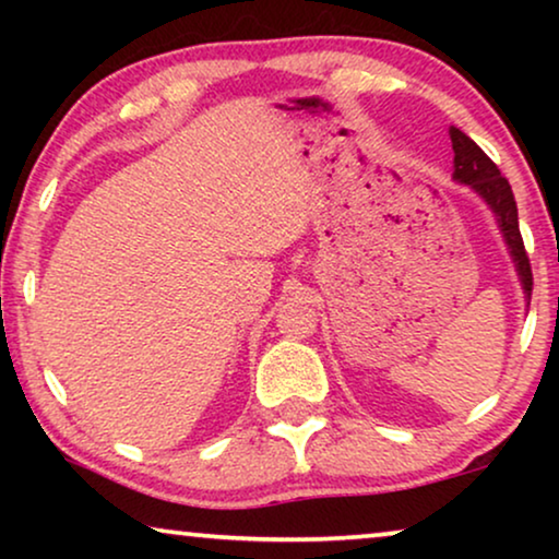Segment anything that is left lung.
<instances>
[{
	"instance_id": "obj_1",
	"label": "left lung",
	"mask_w": 559,
	"mask_h": 559,
	"mask_svg": "<svg viewBox=\"0 0 559 559\" xmlns=\"http://www.w3.org/2000/svg\"><path fill=\"white\" fill-rule=\"evenodd\" d=\"M450 142H453V152H455L453 178L457 182H463V186H471L476 190V193L488 203V209L493 211V216L499 221V228L503 234V241H507L511 259H514L516 264L526 300H532V266L524 249L522 231H519L516 201H514V193H511L509 180L503 178L493 159L488 157L486 152L480 150L468 134H463L457 127H450Z\"/></svg>"
}]
</instances>
